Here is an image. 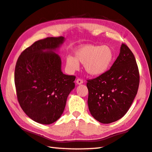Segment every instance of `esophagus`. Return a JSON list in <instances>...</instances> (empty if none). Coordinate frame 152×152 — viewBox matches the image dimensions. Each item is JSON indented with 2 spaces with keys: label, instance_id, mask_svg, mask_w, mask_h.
<instances>
[{
  "label": "esophagus",
  "instance_id": "1",
  "mask_svg": "<svg viewBox=\"0 0 152 152\" xmlns=\"http://www.w3.org/2000/svg\"><path fill=\"white\" fill-rule=\"evenodd\" d=\"M76 83L77 85H81L83 83V80L81 79H77L76 80Z\"/></svg>",
  "mask_w": 152,
  "mask_h": 152
}]
</instances>
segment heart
<instances>
[{
  "label": "heart",
  "instance_id": "1",
  "mask_svg": "<svg viewBox=\"0 0 152 152\" xmlns=\"http://www.w3.org/2000/svg\"><path fill=\"white\" fill-rule=\"evenodd\" d=\"M114 52L107 45H85L75 52V58L68 56L66 66L73 72L79 68V63L84 64L86 72L91 75H100L109 69L114 60Z\"/></svg>",
  "mask_w": 152,
  "mask_h": 152
}]
</instances>
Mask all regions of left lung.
<instances>
[{
	"label": "left lung",
	"mask_w": 152,
	"mask_h": 152,
	"mask_svg": "<svg viewBox=\"0 0 152 152\" xmlns=\"http://www.w3.org/2000/svg\"><path fill=\"white\" fill-rule=\"evenodd\" d=\"M88 106L95 119L108 124L125 115L137 94L140 75L134 56L125 44L109 70L87 80Z\"/></svg>",
	"instance_id": "8db88e82"
}]
</instances>
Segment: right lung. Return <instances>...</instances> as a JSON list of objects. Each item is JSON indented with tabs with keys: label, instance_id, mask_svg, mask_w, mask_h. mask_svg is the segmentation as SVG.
I'll list each match as a JSON object with an SVG mask.
<instances>
[{
	"label": "right lung",
	"instance_id": "right-lung-1",
	"mask_svg": "<svg viewBox=\"0 0 152 152\" xmlns=\"http://www.w3.org/2000/svg\"><path fill=\"white\" fill-rule=\"evenodd\" d=\"M64 37L39 40L21 52L15 67L14 82L21 109L32 120L49 125L63 113L75 76L61 72V58L54 51Z\"/></svg>",
	"mask_w": 152,
	"mask_h": 152
}]
</instances>
